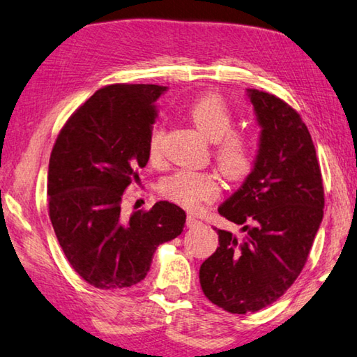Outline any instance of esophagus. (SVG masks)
<instances>
[{"instance_id":"34e87169","label":"esophagus","mask_w":357,"mask_h":357,"mask_svg":"<svg viewBox=\"0 0 357 357\" xmlns=\"http://www.w3.org/2000/svg\"><path fill=\"white\" fill-rule=\"evenodd\" d=\"M200 224H202V220H199L195 216L189 214V216H188V227H197V225H200Z\"/></svg>"}]
</instances>
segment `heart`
<instances>
[{
    "label": "heart",
    "mask_w": 357,
    "mask_h": 357,
    "mask_svg": "<svg viewBox=\"0 0 357 357\" xmlns=\"http://www.w3.org/2000/svg\"><path fill=\"white\" fill-rule=\"evenodd\" d=\"M185 114L190 122L214 141V158L225 178L240 179L251 172L256 158L257 138L248 128H231L235 114L222 95L209 92L202 95L189 105ZM165 126L157 122L149 135L148 151L151 160L162 155ZM220 183L214 173L179 169L162 181L160 190L167 199L189 209L202 206L214 200L219 194Z\"/></svg>",
    "instance_id": "heart-1"
}]
</instances>
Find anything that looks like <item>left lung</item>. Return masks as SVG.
Returning a JSON list of instances; mask_svg holds the SVG:
<instances>
[{"mask_svg": "<svg viewBox=\"0 0 357 357\" xmlns=\"http://www.w3.org/2000/svg\"><path fill=\"white\" fill-rule=\"evenodd\" d=\"M248 97L262 128L259 152L241 188L218 209L245 235L218 230V250L200 267L208 301L235 314L268 307L289 289L324 213L321 168L301 114L257 89Z\"/></svg>", "mask_w": 357, "mask_h": 357, "instance_id": "obj_1", "label": "left lung"}]
</instances>
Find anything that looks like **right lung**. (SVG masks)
Here are the masks:
<instances>
[{
  "label": "right lung",
  "instance_id": "add662e5",
  "mask_svg": "<svg viewBox=\"0 0 357 357\" xmlns=\"http://www.w3.org/2000/svg\"><path fill=\"white\" fill-rule=\"evenodd\" d=\"M167 87L112 84L68 119L49 160V218L68 262L98 289L137 284L158 245L176 238L184 209L157 202L126 218L122 200L149 160L155 101Z\"/></svg>",
  "mask_w": 357,
  "mask_h": 357
}]
</instances>
